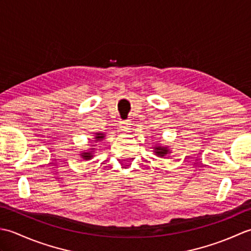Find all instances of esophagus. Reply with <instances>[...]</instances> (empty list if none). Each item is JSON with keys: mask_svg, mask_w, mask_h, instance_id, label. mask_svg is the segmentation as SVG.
I'll list each match as a JSON object with an SVG mask.
<instances>
[{"mask_svg": "<svg viewBox=\"0 0 251 251\" xmlns=\"http://www.w3.org/2000/svg\"><path fill=\"white\" fill-rule=\"evenodd\" d=\"M130 122L129 121H122L121 124H120V128L122 131L127 132L130 130Z\"/></svg>", "mask_w": 251, "mask_h": 251, "instance_id": "34e87169", "label": "esophagus"}]
</instances>
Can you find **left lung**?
Returning a JSON list of instances; mask_svg holds the SVG:
<instances>
[{
	"label": "left lung",
	"instance_id": "1",
	"mask_svg": "<svg viewBox=\"0 0 251 251\" xmlns=\"http://www.w3.org/2000/svg\"><path fill=\"white\" fill-rule=\"evenodd\" d=\"M152 149H153L154 154H155L156 156L162 157V158L165 156H168L169 154L172 153V151H170V149L168 147L162 146L159 145V143H155V146H152Z\"/></svg>",
	"mask_w": 251,
	"mask_h": 251
}]
</instances>
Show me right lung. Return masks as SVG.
<instances>
[{
  "mask_svg": "<svg viewBox=\"0 0 251 251\" xmlns=\"http://www.w3.org/2000/svg\"><path fill=\"white\" fill-rule=\"evenodd\" d=\"M104 134L103 132H95L94 134V142H98V141H102L104 139ZM92 143V142H90ZM95 146V145H94ZM94 152H95V148H90L88 149L87 151H82L81 154H79V156H81L85 161H89V159H92L94 157Z\"/></svg>",
  "mask_w": 251,
  "mask_h": 251,
  "instance_id": "right-lung-1",
  "label": "right lung"
}]
</instances>
